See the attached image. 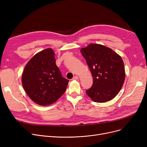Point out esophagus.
<instances>
[{"label":"esophagus","mask_w":147,"mask_h":147,"mask_svg":"<svg viewBox=\"0 0 147 147\" xmlns=\"http://www.w3.org/2000/svg\"><path fill=\"white\" fill-rule=\"evenodd\" d=\"M79 79V77L77 76H75L74 77H73V78L72 80H78Z\"/></svg>","instance_id":"esophagus-1"}]
</instances>
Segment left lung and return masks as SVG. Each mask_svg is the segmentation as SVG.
I'll return each instance as SVG.
<instances>
[{"mask_svg":"<svg viewBox=\"0 0 147 147\" xmlns=\"http://www.w3.org/2000/svg\"><path fill=\"white\" fill-rule=\"evenodd\" d=\"M82 55L93 77V84L86 94L96 102L113 99L122 88L125 79L124 64L121 57L106 46L91 43L82 48Z\"/></svg>","mask_w":147,"mask_h":147,"instance_id":"1","label":"left lung"}]
</instances>
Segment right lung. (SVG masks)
Segmentation results:
<instances>
[{"mask_svg":"<svg viewBox=\"0 0 147 147\" xmlns=\"http://www.w3.org/2000/svg\"><path fill=\"white\" fill-rule=\"evenodd\" d=\"M51 48L36 53L26 64L22 84L30 98L40 105H51L65 92L68 80L64 78Z\"/></svg>","mask_w":147,"mask_h":147,"instance_id":"1","label":"right lung"}]
</instances>
